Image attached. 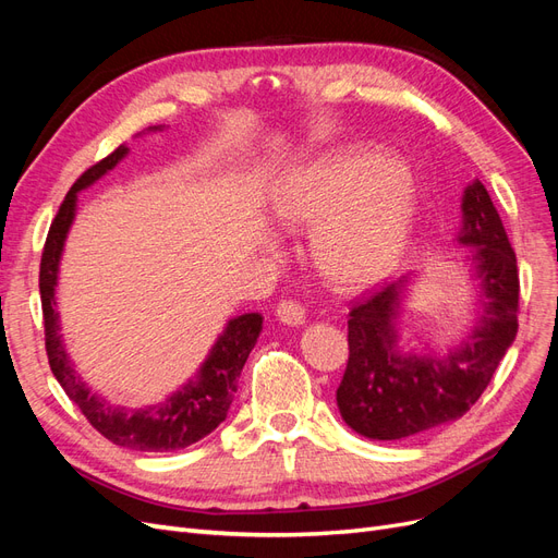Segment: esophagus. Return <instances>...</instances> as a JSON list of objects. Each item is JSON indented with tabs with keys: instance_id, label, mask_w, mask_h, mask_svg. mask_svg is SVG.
<instances>
[{
	"instance_id": "1",
	"label": "esophagus",
	"mask_w": 558,
	"mask_h": 558,
	"mask_svg": "<svg viewBox=\"0 0 558 558\" xmlns=\"http://www.w3.org/2000/svg\"><path fill=\"white\" fill-rule=\"evenodd\" d=\"M275 314L283 326L298 328V326L305 324V307H302L300 302H293V300H281Z\"/></svg>"
}]
</instances>
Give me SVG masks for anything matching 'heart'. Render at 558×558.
I'll list each match as a JSON object with an SVG mask.
<instances>
[{
	"label": "heart",
	"instance_id": "obj_1",
	"mask_svg": "<svg viewBox=\"0 0 558 558\" xmlns=\"http://www.w3.org/2000/svg\"><path fill=\"white\" fill-rule=\"evenodd\" d=\"M281 228H314L312 256L332 286L363 291L408 256L416 218L410 172L369 150H340L286 179L272 205Z\"/></svg>",
	"mask_w": 558,
	"mask_h": 558
}]
</instances>
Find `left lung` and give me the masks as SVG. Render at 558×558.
Masks as SVG:
<instances>
[{"instance_id":"obj_1","label":"left lung","mask_w":558,"mask_h":558,"mask_svg":"<svg viewBox=\"0 0 558 558\" xmlns=\"http://www.w3.org/2000/svg\"><path fill=\"white\" fill-rule=\"evenodd\" d=\"M456 242L470 248L480 286L477 320L447 356L402 351L398 316L410 277L388 283L349 312V363L337 408L344 424L369 440H402L463 416L480 400L517 337V256L480 179L463 191Z\"/></svg>"}]
</instances>
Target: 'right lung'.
<instances>
[{"mask_svg":"<svg viewBox=\"0 0 558 558\" xmlns=\"http://www.w3.org/2000/svg\"><path fill=\"white\" fill-rule=\"evenodd\" d=\"M148 130L160 128L156 125ZM128 150L130 148L121 144L111 156L83 172L62 199L56 221L48 230L39 267L46 353L50 369H53L64 393L70 396V400L83 412V416L90 421V426L97 433H102L107 440L132 451H177L202 440V437L209 435L218 424L226 421L232 398L238 393L242 367L263 330V316L253 312L230 318L226 330L214 342L209 356L199 365L197 375L158 404L128 410L97 396L81 379V375L74 369V363L70 361V353H66L62 344L60 314L56 312L60 258L64 240L70 234L76 216V195L86 191L97 179H102L109 170H113L128 156Z\"/></svg>","mask_w":558,"mask_h":558,"instance_id":"add662e5","label":"right lung"}]
</instances>
